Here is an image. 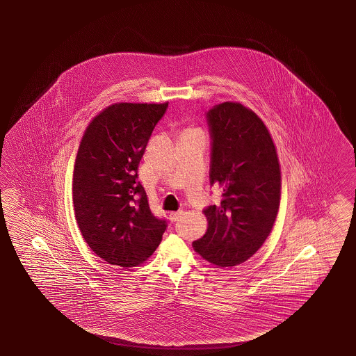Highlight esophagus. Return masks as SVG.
Here are the masks:
<instances>
[{
    "label": "esophagus",
    "mask_w": 356,
    "mask_h": 356,
    "mask_svg": "<svg viewBox=\"0 0 356 356\" xmlns=\"http://www.w3.org/2000/svg\"><path fill=\"white\" fill-rule=\"evenodd\" d=\"M181 214H183V211L170 212V213H169V220H170V222H177V220H179V218H181Z\"/></svg>",
    "instance_id": "obj_1"
}]
</instances>
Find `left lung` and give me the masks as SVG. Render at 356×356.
Instances as JSON below:
<instances>
[{
	"label": "left lung",
	"instance_id": "obj_1",
	"mask_svg": "<svg viewBox=\"0 0 356 356\" xmlns=\"http://www.w3.org/2000/svg\"><path fill=\"white\" fill-rule=\"evenodd\" d=\"M211 136V186L222 200L203 209L206 234L195 252L220 267L252 257L271 232L281 197L277 153L264 122L238 103L214 105L206 113Z\"/></svg>",
	"mask_w": 356,
	"mask_h": 356
}]
</instances>
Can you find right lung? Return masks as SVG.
<instances>
[{
    "label": "right lung",
    "mask_w": 356,
    "mask_h": 356,
    "mask_svg": "<svg viewBox=\"0 0 356 356\" xmlns=\"http://www.w3.org/2000/svg\"><path fill=\"white\" fill-rule=\"evenodd\" d=\"M168 103H119L100 113L79 147L72 201L85 242L110 265L134 267L152 256L167 229L138 181V165Z\"/></svg>",
    "instance_id": "add662e5"
}]
</instances>
